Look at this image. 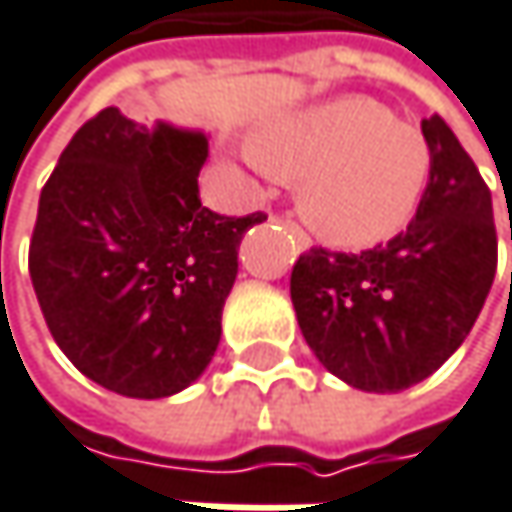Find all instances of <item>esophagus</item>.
Instances as JSON below:
<instances>
[{"label":"esophagus","instance_id":"obj_1","mask_svg":"<svg viewBox=\"0 0 512 512\" xmlns=\"http://www.w3.org/2000/svg\"><path fill=\"white\" fill-rule=\"evenodd\" d=\"M269 222H275V225H281L284 231H290L293 237H296V243H299V249H307L310 246V237L304 234V228L293 219V216H284V213H269Z\"/></svg>","mask_w":512,"mask_h":512}]
</instances>
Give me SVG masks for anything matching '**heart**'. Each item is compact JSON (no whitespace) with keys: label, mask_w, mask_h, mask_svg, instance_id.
I'll use <instances>...</instances> for the list:
<instances>
[{"label":"heart","mask_w":512,"mask_h":512,"mask_svg":"<svg viewBox=\"0 0 512 512\" xmlns=\"http://www.w3.org/2000/svg\"><path fill=\"white\" fill-rule=\"evenodd\" d=\"M255 161L299 184L304 222L334 246H375L398 234L431 178V146L416 125L369 96H343L255 134Z\"/></svg>","instance_id":"b5f03b06"}]
</instances>
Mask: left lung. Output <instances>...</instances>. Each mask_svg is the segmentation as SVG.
<instances>
[{
	"label": "left lung",
	"mask_w": 512,
	"mask_h": 512,
	"mask_svg": "<svg viewBox=\"0 0 512 512\" xmlns=\"http://www.w3.org/2000/svg\"><path fill=\"white\" fill-rule=\"evenodd\" d=\"M422 134L431 178L407 231L357 255L313 246L290 275L307 346L366 393L437 372L472 331L498 266L487 181L440 114L422 119Z\"/></svg>",
	"instance_id": "1"
}]
</instances>
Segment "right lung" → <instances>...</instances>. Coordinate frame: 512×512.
<instances>
[{"label": "right lung", "mask_w": 512, "mask_h": 512, "mask_svg": "<svg viewBox=\"0 0 512 512\" xmlns=\"http://www.w3.org/2000/svg\"><path fill=\"white\" fill-rule=\"evenodd\" d=\"M205 161V134L105 108L40 190L28 246L37 302L72 366L111 393H178L219 346L240 240L266 213L205 208Z\"/></svg>", "instance_id": "obj_1"}]
</instances>
